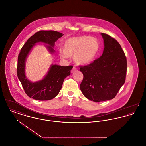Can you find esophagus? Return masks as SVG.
<instances>
[{
    "instance_id": "esophagus-1",
    "label": "esophagus",
    "mask_w": 146,
    "mask_h": 146,
    "mask_svg": "<svg viewBox=\"0 0 146 146\" xmlns=\"http://www.w3.org/2000/svg\"><path fill=\"white\" fill-rule=\"evenodd\" d=\"M77 69L74 67L72 68V69L71 70V73H74V72H76V71H77Z\"/></svg>"
}]
</instances>
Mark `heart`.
<instances>
[{"label":"heart","instance_id":"obj_1","mask_svg":"<svg viewBox=\"0 0 146 146\" xmlns=\"http://www.w3.org/2000/svg\"><path fill=\"white\" fill-rule=\"evenodd\" d=\"M98 39L88 36L72 37L66 40L60 51L62 58L74 57V62L79 65H87L94 60L100 50Z\"/></svg>","mask_w":146,"mask_h":146}]
</instances>
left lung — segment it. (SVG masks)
<instances>
[{
  "mask_svg": "<svg viewBox=\"0 0 146 146\" xmlns=\"http://www.w3.org/2000/svg\"><path fill=\"white\" fill-rule=\"evenodd\" d=\"M104 48L102 55L90 64L81 67L83 79L80 88L90 100L100 102L112 99L125 82L127 60L119 43L101 33Z\"/></svg>",
  "mask_w": 146,
  "mask_h": 146,
  "instance_id": "1",
  "label": "left lung"
}]
</instances>
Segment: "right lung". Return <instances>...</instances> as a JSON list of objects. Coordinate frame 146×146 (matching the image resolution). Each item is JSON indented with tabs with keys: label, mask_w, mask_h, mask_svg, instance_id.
Segmentation results:
<instances>
[{
	"label": "right lung",
	"mask_w": 146,
	"mask_h": 146,
	"mask_svg": "<svg viewBox=\"0 0 146 146\" xmlns=\"http://www.w3.org/2000/svg\"><path fill=\"white\" fill-rule=\"evenodd\" d=\"M63 35L56 31H40L30 37L22 47L17 60V77L25 92L30 98L37 100H48L55 98L60 91L64 79L70 74L72 66L67 67L52 64L42 79L33 82L25 74L26 59L33 48L37 43L47 44L45 47L53 54L54 43Z\"/></svg>",
	"instance_id": "obj_1"
}]
</instances>
